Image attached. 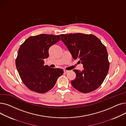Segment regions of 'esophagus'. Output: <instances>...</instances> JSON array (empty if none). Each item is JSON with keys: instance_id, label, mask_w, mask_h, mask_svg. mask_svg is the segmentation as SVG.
Listing matches in <instances>:
<instances>
[{"instance_id": "obj_1", "label": "esophagus", "mask_w": 126, "mask_h": 126, "mask_svg": "<svg viewBox=\"0 0 126 126\" xmlns=\"http://www.w3.org/2000/svg\"><path fill=\"white\" fill-rule=\"evenodd\" d=\"M64 72H65V73H66V72H68V70H66V69H64Z\"/></svg>"}]
</instances>
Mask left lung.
Segmentation results:
<instances>
[{
	"mask_svg": "<svg viewBox=\"0 0 126 126\" xmlns=\"http://www.w3.org/2000/svg\"><path fill=\"white\" fill-rule=\"evenodd\" d=\"M60 36L72 58L80 59L83 65L82 71L73 70L76 78L71 81L72 86L85 94L95 90L103 83L109 70L106 48L94 35L76 33Z\"/></svg>",
	"mask_w": 126,
	"mask_h": 126,
	"instance_id": "left-lung-1",
	"label": "left lung"
}]
</instances>
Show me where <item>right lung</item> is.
Masks as SVG:
<instances>
[{
  "mask_svg": "<svg viewBox=\"0 0 126 126\" xmlns=\"http://www.w3.org/2000/svg\"><path fill=\"white\" fill-rule=\"evenodd\" d=\"M60 40L59 35L40 34L30 37L21 45L16 66L22 82L31 90L39 94L47 92L63 75L62 69L44 66L49 47Z\"/></svg>",
  "mask_w": 126,
  "mask_h": 126,
  "instance_id": "right-lung-1",
  "label": "right lung"
}]
</instances>
